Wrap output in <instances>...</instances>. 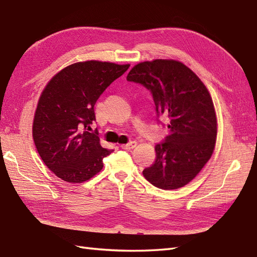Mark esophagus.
<instances>
[{
    "label": "esophagus",
    "mask_w": 257,
    "mask_h": 257,
    "mask_svg": "<svg viewBox=\"0 0 257 257\" xmlns=\"http://www.w3.org/2000/svg\"><path fill=\"white\" fill-rule=\"evenodd\" d=\"M137 146V142L136 141H131L129 143H127V145H121V149H126V150H131V149L136 148Z\"/></svg>",
    "instance_id": "1"
}]
</instances>
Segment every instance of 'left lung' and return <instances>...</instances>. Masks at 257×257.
<instances>
[{"label": "left lung", "mask_w": 257, "mask_h": 257, "mask_svg": "<svg viewBox=\"0 0 257 257\" xmlns=\"http://www.w3.org/2000/svg\"><path fill=\"white\" fill-rule=\"evenodd\" d=\"M127 81L148 88L158 117L169 121L170 134L156 146V161L143 176L161 189L185 186L209 161L216 145L217 117L209 92L192 70L172 59L138 63Z\"/></svg>", "instance_id": "left-lung-1"}]
</instances>
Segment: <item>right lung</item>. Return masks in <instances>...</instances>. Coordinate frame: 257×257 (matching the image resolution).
<instances>
[{
    "instance_id": "obj_1",
    "label": "right lung",
    "mask_w": 257,
    "mask_h": 257,
    "mask_svg": "<svg viewBox=\"0 0 257 257\" xmlns=\"http://www.w3.org/2000/svg\"><path fill=\"white\" fill-rule=\"evenodd\" d=\"M130 64L84 61L68 65L48 82L38 100L33 138L47 168L69 183H83L103 169L112 152L89 133L94 106Z\"/></svg>"
}]
</instances>
